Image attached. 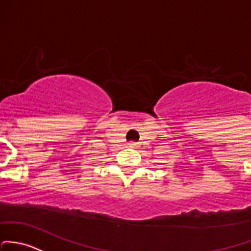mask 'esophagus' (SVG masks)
Masks as SVG:
<instances>
[{
  "label": "esophagus",
  "instance_id": "esophagus-1",
  "mask_svg": "<svg viewBox=\"0 0 251 251\" xmlns=\"http://www.w3.org/2000/svg\"><path fill=\"white\" fill-rule=\"evenodd\" d=\"M127 147H130V148H136V147H137V143H136V142H128Z\"/></svg>",
  "mask_w": 251,
  "mask_h": 251
}]
</instances>
